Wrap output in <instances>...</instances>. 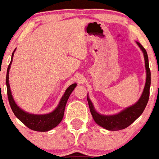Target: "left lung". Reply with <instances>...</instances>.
I'll return each mask as SVG.
<instances>
[{
	"instance_id": "1",
	"label": "left lung",
	"mask_w": 159,
	"mask_h": 159,
	"mask_svg": "<svg viewBox=\"0 0 159 159\" xmlns=\"http://www.w3.org/2000/svg\"><path fill=\"white\" fill-rule=\"evenodd\" d=\"M137 44H138V45L144 53L146 68L145 86H144V90H143L142 94H141L138 101L131 107L126 108V109L122 111L121 112L117 114H114V115H102V114H98L95 111L92 102L90 101L89 97H86L88 103H89V110H90L91 114H92L93 120H95L97 125L103 127L105 129L109 130V131H119V130H122L128 128L142 114L146 105H147L148 101L149 90H150L151 86V72L148 65V57L147 52L144 49V47L139 42H137Z\"/></svg>"
}]
</instances>
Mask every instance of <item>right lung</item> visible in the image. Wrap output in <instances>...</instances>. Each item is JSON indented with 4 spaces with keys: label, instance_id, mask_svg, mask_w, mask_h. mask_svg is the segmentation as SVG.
<instances>
[{
    "label": "right lung",
    "instance_id": "add662e5",
    "mask_svg": "<svg viewBox=\"0 0 159 159\" xmlns=\"http://www.w3.org/2000/svg\"><path fill=\"white\" fill-rule=\"evenodd\" d=\"M13 52L11 56V60L8 66V68L7 70V76H6V85H7V98H8L9 103H10L11 108L12 111L15 114V115L24 124L25 126L28 127L31 130L36 131H48L52 130V128H56L62 120V117L64 115V111H65L66 105L67 100L70 97V94L73 92L74 88L76 86V83L70 85L66 90L65 93L61 98L60 102L57 107L52 111L47 114H32L29 113L25 112L23 110H21L16 103L14 100L13 97L11 95L10 89V84H9V70L11 68V64L12 59L14 56Z\"/></svg>",
    "mask_w": 159,
    "mask_h": 159
}]
</instances>
